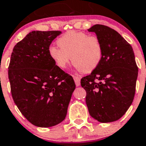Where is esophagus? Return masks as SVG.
Segmentation results:
<instances>
[{
	"label": "esophagus",
	"mask_w": 146,
	"mask_h": 146,
	"mask_svg": "<svg viewBox=\"0 0 146 146\" xmlns=\"http://www.w3.org/2000/svg\"><path fill=\"white\" fill-rule=\"evenodd\" d=\"M73 79L75 81V83H76V87H78V86H80V78L78 76H73Z\"/></svg>",
	"instance_id": "obj_1"
}]
</instances>
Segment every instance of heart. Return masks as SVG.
<instances>
[{"label":"heart","mask_w":146,"mask_h":146,"mask_svg":"<svg viewBox=\"0 0 146 146\" xmlns=\"http://www.w3.org/2000/svg\"><path fill=\"white\" fill-rule=\"evenodd\" d=\"M57 47L50 46L48 56L58 68L64 69L70 60L78 71L91 73L103 57V47L97 36L83 31H70L59 37Z\"/></svg>","instance_id":"obj_1"}]
</instances>
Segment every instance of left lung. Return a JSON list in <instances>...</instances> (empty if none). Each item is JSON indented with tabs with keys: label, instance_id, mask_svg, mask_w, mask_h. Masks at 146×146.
<instances>
[{
	"label": "left lung",
	"instance_id": "left-lung-1",
	"mask_svg": "<svg viewBox=\"0 0 146 146\" xmlns=\"http://www.w3.org/2000/svg\"><path fill=\"white\" fill-rule=\"evenodd\" d=\"M96 33L103 47L99 65L81 79L86 90L90 115L101 123L117 120L132 104L138 75L131 45L118 32L96 24L88 29Z\"/></svg>",
	"mask_w": 146,
	"mask_h": 146
}]
</instances>
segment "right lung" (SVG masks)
Returning <instances> with one entry per match:
<instances>
[{
	"label": "right lung",
	"instance_id": "right-lung-1",
	"mask_svg": "<svg viewBox=\"0 0 146 146\" xmlns=\"http://www.w3.org/2000/svg\"><path fill=\"white\" fill-rule=\"evenodd\" d=\"M59 31H33L13 48L9 66L11 92L17 108L38 127H50L64 120L76 84L48 56Z\"/></svg>",
	"mask_w": 146,
	"mask_h": 146
}]
</instances>
